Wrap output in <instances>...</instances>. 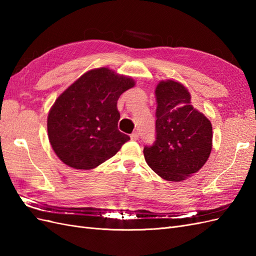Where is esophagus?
Masks as SVG:
<instances>
[{
	"label": "esophagus",
	"instance_id": "obj_1",
	"mask_svg": "<svg viewBox=\"0 0 256 256\" xmlns=\"http://www.w3.org/2000/svg\"><path fill=\"white\" fill-rule=\"evenodd\" d=\"M138 136H140V132H138V131H134V132L130 136L131 140H134V141L138 140Z\"/></svg>",
	"mask_w": 256,
	"mask_h": 256
}]
</instances>
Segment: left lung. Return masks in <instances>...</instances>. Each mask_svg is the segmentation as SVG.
<instances>
[{
  "mask_svg": "<svg viewBox=\"0 0 256 256\" xmlns=\"http://www.w3.org/2000/svg\"><path fill=\"white\" fill-rule=\"evenodd\" d=\"M156 141L144 147L147 164L168 182H182L196 173L212 147V127L191 104V95L174 80L161 81L156 90Z\"/></svg>",
  "mask_w": 256,
  "mask_h": 256,
  "instance_id": "left-lung-1",
  "label": "left lung"
}]
</instances>
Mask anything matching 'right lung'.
<instances>
[{"label":"right lung","mask_w":256,"mask_h":256,"mask_svg":"<svg viewBox=\"0 0 256 256\" xmlns=\"http://www.w3.org/2000/svg\"><path fill=\"white\" fill-rule=\"evenodd\" d=\"M134 85L129 76L102 67L82 74L58 97L48 115V136L65 164L94 168L130 140L118 127V100Z\"/></svg>","instance_id":"right-lung-1"}]
</instances>
